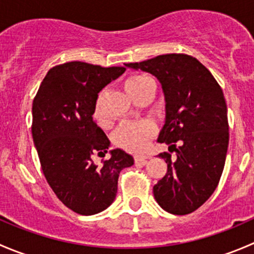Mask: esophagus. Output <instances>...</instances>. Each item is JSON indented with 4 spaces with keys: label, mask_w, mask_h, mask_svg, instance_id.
I'll return each instance as SVG.
<instances>
[{
    "label": "esophagus",
    "mask_w": 254,
    "mask_h": 254,
    "mask_svg": "<svg viewBox=\"0 0 254 254\" xmlns=\"http://www.w3.org/2000/svg\"><path fill=\"white\" fill-rule=\"evenodd\" d=\"M147 160H148L147 156H135V162L146 163L147 162Z\"/></svg>",
    "instance_id": "34e87169"
}]
</instances>
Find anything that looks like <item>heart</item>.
Here are the masks:
<instances>
[{"instance_id": "heart-1", "label": "heart", "mask_w": 254, "mask_h": 254, "mask_svg": "<svg viewBox=\"0 0 254 254\" xmlns=\"http://www.w3.org/2000/svg\"><path fill=\"white\" fill-rule=\"evenodd\" d=\"M153 83V81L148 76L145 75H134L129 77L125 82V89H127V94L132 97L136 94L137 92L142 91L143 88L148 86V84ZM101 97L99 94L98 99H97L96 104H94L93 115L99 123H102V114L99 111V103H101ZM153 127L148 123H127V124H123L119 129L115 132V142L122 147L127 148L129 151H134V152H140L143 151L147 146L148 141L152 137Z\"/></svg>"}]
</instances>
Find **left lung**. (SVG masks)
<instances>
[{"instance_id":"obj_1","label":"left lung","mask_w":254,"mask_h":254,"mask_svg":"<svg viewBox=\"0 0 254 254\" xmlns=\"http://www.w3.org/2000/svg\"><path fill=\"white\" fill-rule=\"evenodd\" d=\"M125 66L157 77L165 94L166 120L157 141L170 145L177 157L158 155L167 173L153 187L156 201L171 214H190L211 196L224 171L229 122L221 87L200 61L186 54Z\"/></svg>"}]
</instances>
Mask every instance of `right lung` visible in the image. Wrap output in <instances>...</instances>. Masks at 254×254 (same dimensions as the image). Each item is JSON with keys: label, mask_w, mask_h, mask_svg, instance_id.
<instances>
[{"label": "right lung", "mask_w": 254, "mask_h": 254, "mask_svg": "<svg viewBox=\"0 0 254 254\" xmlns=\"http://www.w3.org/2000/svg\"><path fill=\"white\" fill-rule=\"evenodd\" d=\"M127 68L81 61L50 68L33 101V141L49 186L68 209L94 215L114 201L120 171L134 165L115 148L96 166L92 156L107 153L111 141L93 120L98 93Z\"/></svg>", "instance_id": "1"}]
</instances>
